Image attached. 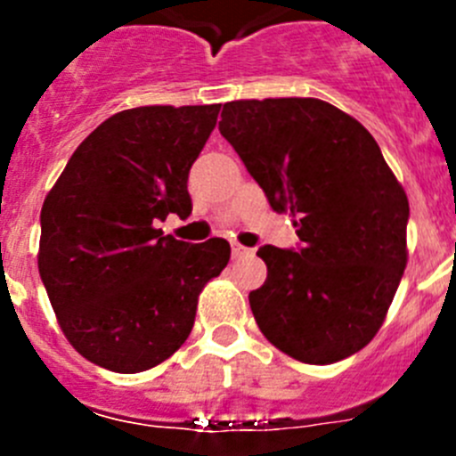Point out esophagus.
I'll list each match as a JSON object with an SVG mask.
<instances>
[{"label": "esophagus", "mask_w": 456, "mask_h": 456, "mask_svg": "<svg viewBox=\"0 0 456 456\" xmlns=\"http://www.w3.org/2000/svg\"><path fill=\"white\" fill-rule=\"evenodd\" d=\"M231 248H232V257H241V256H247V253H251L247 247H241V244H237V241H232Z\"/></svg>", "instance_id": "1"}]
</instances>
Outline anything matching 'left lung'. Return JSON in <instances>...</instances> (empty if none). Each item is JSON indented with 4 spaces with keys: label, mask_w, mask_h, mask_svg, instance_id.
Listing matches in <instances>:
<instances>
[{
    "label": "left lung",
    "mask_w": 456,
    "mask_h": 456,
    "mask_svg": "<svg viewBox=\"0 0 456 456\" xmlns=\"http://www.w3.org/2000/svg\"><path fill=\"white\" fill-rule=\"evenodd\" d=\"M219 130L269 205L294 216L299 251L267 244L248 294L273 347L329 365L377 336L406 267L409 199L374 136L317 98L225 102Z\"/></svg>",
    "instance_id": "1"
}]
</instances>
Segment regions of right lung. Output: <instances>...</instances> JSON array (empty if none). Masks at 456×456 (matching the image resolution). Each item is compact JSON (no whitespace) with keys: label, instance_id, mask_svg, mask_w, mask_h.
<instances>
[{"label":"right lung","instance_id":"right-lung-1","mask_svg":"<svg viewBox=\"0 0 456 456\" xmlns=\"http://www.w3.org/2000/svg\"><path fill=\"white\" fill-rule=\"evenodd\" d=\"M221 104L118 111L72 152L40 209L38 272L63 336L86 361L134 374L183 347L199 294L231 260L221 237L187 244L189 168Z\"/></svg>","mask_w":456,"mask_h":456}]
</instances>
